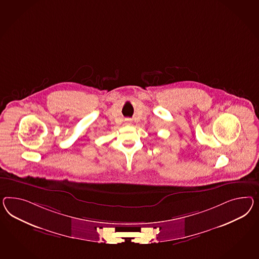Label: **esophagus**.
Segmentation results:
<instances>
[{
  "instance_id": "34e87169",
  "label": "esophagus",
  "mask_w": 259,
  "mask_h": 259,
  "mask_svg": "<svg viewBox=\"0 0 259 259\" xmlns=\"http://www.w3.org/2000/svg\"><path fill=\"white\" fill-rule=\"evenodd\" d=\"M124 124H125V125H131V124H132V119H124Z\"/></svg>"
}]
</instances>
